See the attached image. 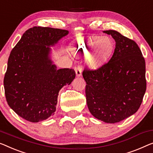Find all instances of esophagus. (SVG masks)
<instances>
[{
  "label": "esophagus",
  "mask_w": 153,
  "mask_h": 153,
  "mask_svg": "<svg viewBox=\"0 0 153 153\" xmlns=\"http://www.w3.org/2000/svg\"><path fill=\"white\" fill-rule=\"evenodd\" d=\"M82 68L81 65H77L75 67V71H76V76L77 77H79L82 75Z\"/></svg>",
  "instance_id": "esophagus-1"
}]
</instances>
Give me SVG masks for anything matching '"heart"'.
I'll return each instance as SVG.
<instances>
[{
    "instance_id": "1",
    "label": "heart",
    "mask_w": 153,
    "mask_h": 153,
    "mask_svg": "<svg viewBox=\"0 0 153 153\" xmlns=\"http://www.w3.org/2000/svg\"><path fill=\"white\" fill-rule=\"evenodd\" d=\"M101 43L99 56L96 55V48ZM114 48L113 40L108 36H91L77 39L71 46V49L87 56V62L92 67H97L110 56Z\"/></svg>"
}]
</instances>
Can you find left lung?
Returning a JSON list of instances; mask_svg holds the SVG:
<instances>
[{"instance_id":"8db88e82","label":"left lung","mask_w":153,"mask_h":153,"mask_svg":"<svg viewBox=\"0 0 153 153\" xmlns=\"http://www.w3.org/2000/svg\"><path fill=\"white\" fill-rule=\"evenodd\" d=\"M104 33L115 40L113 55L96 69L84 68L82 76L91 113L97 119L114 124L140 108L146 89V62L135 41L114 30Z\"/></svg>"}]
</instances>
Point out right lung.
<instances>
[{"label": "right lung", "instance_id": "right-lung-1", "mask_svg": "<svg viewBox=\"0 0 153 153\" xmlns=\"http://www.w3.org/2000/svg\"><path fill=\"white\" fill-rule=\"evenodd\" d=\"M68 33L65 29L33 27L11 50L4 77V94L10 108L29 122L53 115L59 91L76 77L74 69H57L49 59V47Z\"/></svg>", "mask_w": 153, "mask_h": 153}]
</instances>
